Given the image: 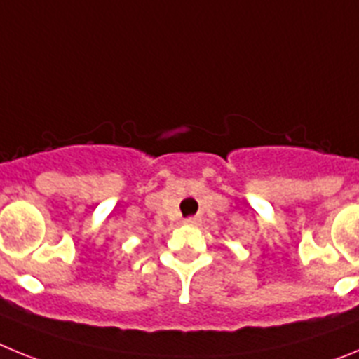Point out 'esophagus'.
Listing matches in <instances>:
<instances>
[{"label":"esophagus","instance_id":"34e87169","mask_svg":"<svg viewBox=\"0 0 359 359\" xmlns=\"http://www.w3.org/2000/svg\"><path fill=\"white\" fill-rule=\"evenodd\" d=\"M185 224H189V226H198L199 223H201V219L198 217V215H192V217H187L185 221H183Z\"/></svg>","mask_w":359,"mask_h":359}]
</instances>
